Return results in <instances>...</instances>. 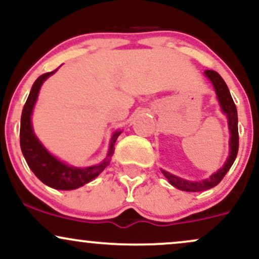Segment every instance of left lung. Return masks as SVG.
<instances>
[{
	"label": "left lung",
	"mask_w": 259,
	"mask_h": 259,
	"mask_svg": "<svg viewBox=\"0 0 259 259\" xmlns=\"http://www.w3.org/2000/svg\"><path fill=\"white\" fill-rule=\"evenodd\" d=\"M204 75L212 81L213 86H214V90L217 94V99L219 101V105L222 107V111L225 113L228 118V125L229 130H230V141H229V147H230V152H229V157L227 162L224 163V165L219 169L218 171H215L214 174L210 175L209 178H207L206 180L202 181H189L185 179H181V178L173 175L168 171L162 170L163 175L167 178L169 183L171 185L177 187V189L183 190V191H189V192H198V191H204V190H209L212 187L218 185L219 183L223 180V178L225 177V174L228 173L229 169L233 165L235 158L237 156V151H239V130H237V111L236 106H235L233 97H231L230 91H229L227 84L223 80V78L219 75L218 73L214 70H204Z\"/></svg>",
	"instance_id": "8db88e82"
}]
</instances>
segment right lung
<instances>
[{"label":"right lung","mask_w":259,"mask_h":259,"mask_svg":"<svg viewBox=\"0 0 259 259\" xmlns=\"http://www.w3.org/2000/svg\"><path fill=\"white\" fill-rule=\"evenodd\" d=\"M56 70L40 75L32 85L30 94H29L24 108H23L22 119H20V148H22L23 156H24L29 168L45 185L57 190H74L95 179L109 164L113 153H114V144L121 132H115L113 134L108 154L97 165L76 168L65 164L56 158L55 156H52L34 134L31 125V114L35 103H36L41 85L50 75L56 73Z\"/></svg>","instance_id":"add662e5"}]
</instances>
